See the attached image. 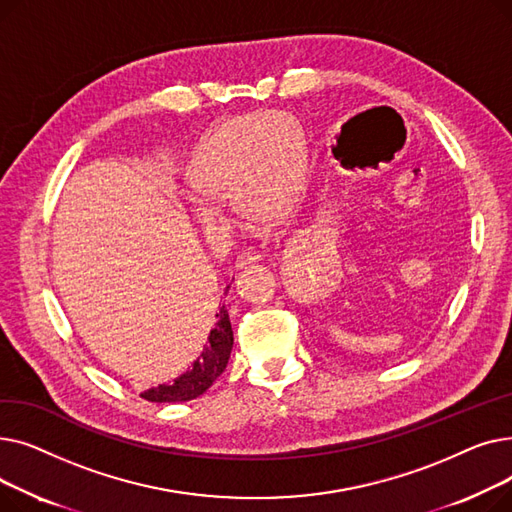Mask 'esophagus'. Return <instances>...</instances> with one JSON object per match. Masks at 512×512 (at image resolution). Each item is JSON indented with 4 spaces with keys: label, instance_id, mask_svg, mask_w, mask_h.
Returning a JSON list of instances; mask_svg holds the SVG:
<instances>
[{
    "label": "esophagus",
    "instance_id": "esophagus-1",
    "mask_svg": "<svg viewBox=\"0 0 512 512\" xmlns=\"http://www.w3.org/2000/svg\"><path fill=\"white\" fill-rule=\"evenodd\" d=\"M261 259H263V255H261V253H257V251H247V253H240V255L236 257V261H234V267H236V270H242V267L253 265V263H259Z\"/></svg>",
    "mask_w": 512,
    "mask_h": 512
}]
</instances>
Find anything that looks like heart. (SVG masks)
I'll use <instances>...</instances> for the list:
<instances>
[{
    "label": "heart",
    "mask_w": 512,
    "mask_h": 512,
    "mask_svg": "<svg viewBox=\"0 0 512 512\" xmlns=\"http://www.w3.org/2000/svg\"><path fill=\"white\" fill-rule=\"evenodd\" d=\"M307 170L303 130L284 112L226 120L195 147L186 164L188 209L203 230H220L218 201L232 199L249 220H274L299 197Z\"/></svg>",
    "instance_id": "1"
}]
</instances>
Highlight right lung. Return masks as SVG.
<instances>
[{
	"label": "right lung",
	"mask_w": 512,
	"mask_h": 512,
	"mask_svg": "<svg viewBox=\"0 0 512 512\" xmlns=\"http://www.w3.org/2000/svg\"><path fill=\"white\" fill-rule=\"evenodd\" d=\"M230 286H226L224 294L228 292ZM215 326L211 328L207 342L203 344V351L199 357L191 363L184 373H180L174 382L168 384H159L155 388H149L141 392V396L149 402H186L201 396L203 392L209 390V386L220 378L224 373L230 353H232V344H234V334H232V324H230V315L226 311V305H222L220 313H215Z\"/></svg>",
	"instance_id": "1"
}]
</instances>
